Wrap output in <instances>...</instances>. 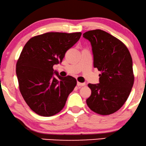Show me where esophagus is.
Listing matches in <instances>:
<instances>
[{"label": "esophagus", "instance_id": "34e87169", "mask_svg": "<svg viewBox=\"0 0 146 146\" xmlns=\"http://www.w3.org/2000/svg\"><path fill=\"white\" fill-rule=\"evenodd\" d=\"M77 86H80V87H82V86H85V83H80V82H77Z\"/></svg>", "mask_w": 146, "mask_h": 146}]
</instances>
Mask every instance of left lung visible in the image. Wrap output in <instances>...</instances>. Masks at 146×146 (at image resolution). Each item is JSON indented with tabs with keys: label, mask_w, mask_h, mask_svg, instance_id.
I'll use <instances>...</instances> for the list:
<instances>
[{
	"label": "left lung",
	"mask_w": 146,
	"mask_h": 146,
	"mask_svg": "<svg viewBox=\"0 0 146 146\" xmlns=\"http://www.w3.org/2000/svg\"><path fill=\"white\" fill-rule=\"evenodd\" d=\"M83 36L91 42L94 67L101 71L99 83L88 85L91 94L86 102L96 113L111 114L125 103L134 85L132 57L120 40L103 30H90Z\"/></svg>",
	"instance_id": "left-lung-1"
}]
</instances>
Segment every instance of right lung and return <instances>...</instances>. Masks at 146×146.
Segmentation results:
<instances>
[{"label": "right lung", "instance_id": "add662e5", "mask_svg": "<svg viewBox=\"0 0 146 146\" xmlns=\"http://www.w3.org/2000/svg\"><path fill=\"white\" fill-rule=\"evenodd\" d=\"M81 36V32H48L33 37L24 46L16 72L20 93L36 114L52 116L64 107L77 81L71 76L61 77L53 66L61 63Z\"/></svg>", "mask_w": 146, "mask_h": 146}]
</instances>
